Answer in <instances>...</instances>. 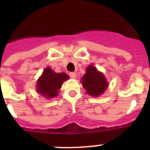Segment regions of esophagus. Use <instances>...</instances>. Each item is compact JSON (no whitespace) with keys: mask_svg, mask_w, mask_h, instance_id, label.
Returning a JSON list of instances; mask_svg holds the SVG:
<instances>
[{"mask_svg":"<svg viewBox=\"0 0 150 150\" xmlns=\"http://www.w3.org/2000/svg\"><path fill=\"white\" fill-rule=\"evenodd\" d=\"M69 75H70V77L72 78V79H75L76 76V74L75 72H71L69 74Z\"/></svg>","mask_w":150,"mask_h":150,"instance_id":"esophagus-1","label":"esophagus"}]
</instances>
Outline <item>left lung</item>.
Instances as JSON below:
<instances>
[{"label":"left lung","instance_id":"8db88e82","mask_svg":"<svg viewBox=\"0 0 150 150\" xmlns=\"http://www.w3.org/2000/svg\"><path fill=\"white\" fill-rule=\"evenodd\" d=\"M83 86L86 92L92 96L101 95L108 86L104 76L98 72L94 66L89 65L86 69V74L82 78Z\"/></svg>","mask_w":150,"mask_h":150}]
</instances>
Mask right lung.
Segmentation results:
<instances>
[{"label":"right lung","instance_id":"right-lung-1","mask_svg":"<svg viewBox=\"0 0 150 150\" xmlns=\"http://www.w3.org/2000/svg\"><path fill=\"white\" fill-rule=\"evenodd\" d=\"M68 79L69 76L66 74H57L50 67H46L38 79V92L46 98H55L59 94L63 82Z\"/></svg>","mask_w":150,"mask_h":150}]
</instances>
